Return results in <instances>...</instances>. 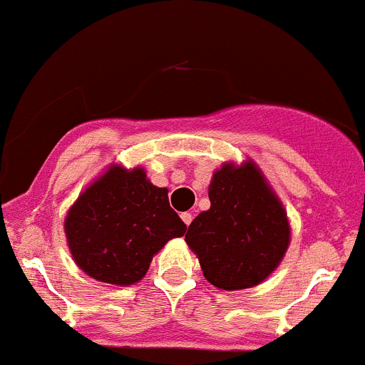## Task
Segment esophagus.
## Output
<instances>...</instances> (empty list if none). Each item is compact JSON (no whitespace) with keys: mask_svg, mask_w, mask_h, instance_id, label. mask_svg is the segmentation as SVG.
<instances>
[{"mask_svg":"<svg viewBox=\"0 0 365 365\" xmlns=\"http://www.w3.org/2000/svg\"><path fill=\"white\" fill-rule=\"evenodd\" d=\"M180 217H182V220H183V224H185V226H189V224H191V222H192V215L189 213V211L182 213V215H180Z\"/></svg>","mask_w":365,"mask_h":365,"instance_id":"obj_1","label":"esophagus"}]
</instances>
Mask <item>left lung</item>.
<instances>
[{"instance_id": "left-lung-1", "label": "left lung", "mask_w": 365, "mask_h": 365, "mask_svg": "<svg viewBox=\"0 0 365 365\" xmlns=\"http://www.w3.org/2000/svg\"><path fill=\"white\" fill-rule=\"evenodd\" d=\"M209 200L185 235L204 277L222 290L262 283L290 244L287 211L270 183L252 160L224 163L209 183Z\"/></svg>"}]
</instances>
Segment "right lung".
I'll return each instance as SVG.
<instances>
[{"label": "right lung", "instance_id": "1", "mask_svg": "<svg viewBox=\"0 0 365 365\" xmlns=\"http://www.w3.org/2000/svg\"><path fill=\"white\" fill-rule=\"evenodd\" d=\"M167 195L165 187L152 185L141 167L110 165L81 192L64 220L78 268L115 287L143 279L152 257L187 230Z\"/></svg>", "mask_w": 365, "mask_h": 365}]
</instances>
